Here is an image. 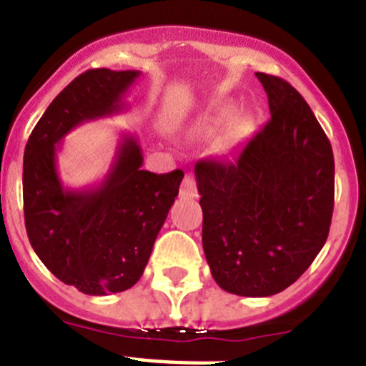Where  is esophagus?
I'll list each match as a JSON object with an SVG mask.
<instances>
[{
	"instance_id": "esophagus-1",
	"label": "esophagus",
	"mask_w": 366,
	"mask_h": 366,
	"mask_svg": "<svg viewBox=\"0 0 366 366\" xmlns=\"http://www.w3.org/2000/svg\"><path fill=\"white\" fill-rule=\"evenodd\" d=\"M179 194L183 198H196V196H198V187H196V181H194L192 174H187V176L183 177Z\"/></svg>"
}]
</instances>
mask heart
<instances>
[{
	"instance_id": "heart-1",
	"label": "heart",
	"mask_w": 366,
	"mask_h": 366,
	"mask_svg": "<svg viewBox=\"0 0 366 366\" xmlns=\"http://www.w3.org/2000/svg\"><path fill=\"white\" fill-rule=\"evenodd\" d=\"M232 113H234V108L229 104L218 106V108L207 112L205 115H202L198 121L190 126L189 137L192 141H199V143H203V141H212L223 130V126L227 124L229 119L232 117ZM242 134H244V122L232 121L229 124L225 135H223V144H232Z\"/></svg>"
}]
</instances>
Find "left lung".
<instances>
[{
	"label": "left lung",
	"mask_w": 366,
	"mask_h": 366,
	"mask_svg": "<svg viewBox=\"0 0 366 366\" xmlns=\"http://www.w3.org/2000/svg\"><path fill=\"white\" fill-rule=\"evenodd\" d=\"M271 119L234 159L194 167L203 251L216 284L242 297L292 286L325 245L334 212V152L295 87L257 73Z\"/></svg>",
	"instance_id": "8db88e82"
}]
</instances>
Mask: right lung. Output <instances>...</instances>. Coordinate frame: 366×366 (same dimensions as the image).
<instances>
[{
	"label": "right lung",
	"instance_id": "add662e5",
	"mask_svg": "<svg viewBox=\"0 0 366 366\" xmlns=\"http://www.w3.org/2000/svg\"><path fill=\"white\" fill-rule=\"evenodd\" d=\"M141 71L89 69L45 109L24 154L25 229L45 267L86 295L134 286L179 192L183 172L143 170V152L122 134L108 174L97 187L66 189L58 177L62 139L87 121L126 109V92Z\"/></svg>",
	"mask_w": 366,
	"mask_h": 366
}]
</instances>
